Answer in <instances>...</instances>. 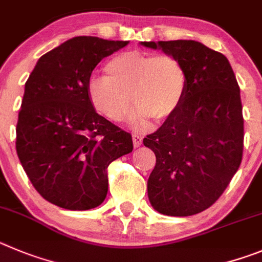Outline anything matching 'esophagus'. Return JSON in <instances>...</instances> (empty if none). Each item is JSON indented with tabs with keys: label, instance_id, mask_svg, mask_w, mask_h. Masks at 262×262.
Instances as JSON below:
<instances>
[{
	"label": "esophagus",
	"instance_id": "obj_1",
	"mask_svg": "<svg viewBox=\"0 0 262 262\" xmlns=\"http://www.w3.org/2000/svg\"><path fill=\"white\" fill-rule=\"evenodd\" d=\"M132 140H133L134 147H138V146L142 145L143 137L140 136V134H133V136H132Z\"/></svg>",
	"mask_w": 262,
	"mask_h": 262
}]
</instances>
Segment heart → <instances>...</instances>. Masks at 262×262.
<instances>
[{
	"instance_id": "heart-1",
	"label": "heart",
	"mask_w": 262,
	"mask_h": 262,
	"mask_svg": "<svg viewBox=\"0 0 262 262\" xmlns=\"http://www.w3.org/2000/svg\"><path fill=\"white\" fill-rule=\"evenodd\" d=\"M104 73L89 79L87 94L99 114L115 122L128 120L132 103L137 107V126L145 125L148 117L157 121L167 119L187 91V69L176 56L167 53H119L105 62Z\"/></svg>"
}]
</instances>
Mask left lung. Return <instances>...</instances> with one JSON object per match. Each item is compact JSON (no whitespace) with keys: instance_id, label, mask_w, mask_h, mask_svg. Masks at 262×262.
<instances>
[{"instance_id":"8db88e82","label":"left lung","mask_w":262,"mask_h":262,"mask_svg":"<svg viewBox=\"0 0 262 262\" xmlns=\"http://www.w3.org/2000/svg\"><path fill=\"white\" fill-rule=\"evenodd\" d=\"M176 56L187 69L185 96L143 138L157 163L147 181L155 210L188 216L210 207L239 169L244 146L240 87L225 55L194 40L142 41Z\"/></svg>"}]
</instances>
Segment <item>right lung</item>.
Returning a JSON list of instances; mask_svg holds the SVG:
<instances>
[{"instance_id":"right-lung-1","label":"right lung","mask_w":262,"mask_h":262,"mask_svg":"<svg viewBox=\"0 0 262 262\" xmlns=\"http://www.w3.org/2000/svg\"><path fill=\"white\" fill-rule=\"evenodd\" d=\"M128 43L73 37L41 56L26 82L16 154L35 189L56 206H99L108 166L133 150L130 133L96 114L87 94L96 65Z\"/></svg>"}]
</instances>
